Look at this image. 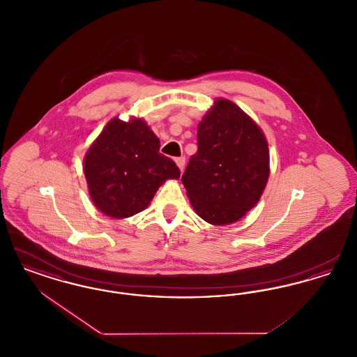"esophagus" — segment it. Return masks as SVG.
Instances as JSON below:
<instances>
[{
  "label": "esophagus",
  "mask_w": 357,
  "mask_h": 357,
  "mask_svg": "<svg viewBox=\"0 0 357 357\" xmlns=\"http://www.w3.org/2000/svg\"><path fill=\"white\" fill-rule=\"evenodd\" d=\"M175 163H176V166L179 167V170L183 171V169H185V165H186V158H185V156L176 158V159H175Z\"/></svg>",
  "instance_id": "34e87169"
}]
</instances>
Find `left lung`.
I'll use <instances>...</instances> for the list:
<instances>
[{
  "label": "left lung",
  "instance_id": "obj_1",
  "mask_svg": "<svg viewBox=\"0 0 357 357\" xmlns=\"http://www.w3.org/2000/svg\"><path fill=\"white\" fill-rule=\"evenodd\" d=\"M197 139L182 176L194 211L214 226L239 221L269 179L265 134L236 102L220 98L199 121Z\"/></svg>",
  "mask_w": 357,
  "mask_h": 357
}]
</instances>
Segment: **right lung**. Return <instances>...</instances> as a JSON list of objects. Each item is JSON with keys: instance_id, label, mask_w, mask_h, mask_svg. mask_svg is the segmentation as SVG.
Masks as SVG:
<instances>
[{"instance_id": "right-lung-1", "label": "right lung", "mask_w": 357, "mask_h": 357, "mask_svg": "<svg viewBox=\"0 0 357 357\" xmlns=\"http://www.w3.org/2000/svg\"><path fill=\"white\" fill-rule=\"evenodd\" d=\"M160 142L140 118H114L85 153V179L93 204L107 217L121 220L149 207L155 192L181 171L159 153Z\"/></svg>"}]
</instances>
